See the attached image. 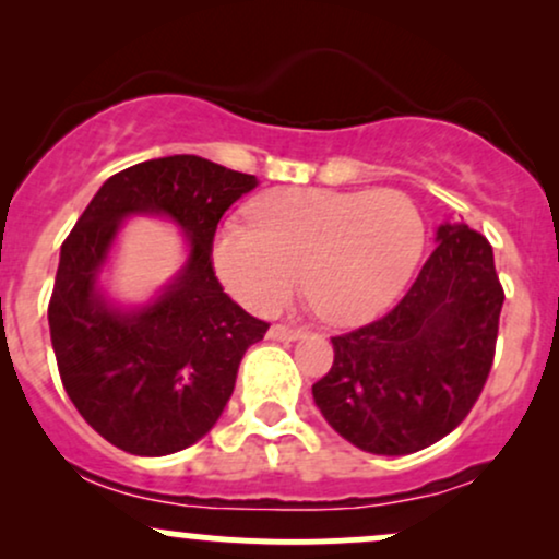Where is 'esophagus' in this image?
Masks as SVG:
<instances>
[{
    "instance_id": "obj_1",
    "label": "esophagus",
    "mask_w": 559,
    "mask_h": 559,
    "mask_svg": "<svg viewBox=\"0 0 559 559\" xmlns=\"http://www.w3.org/2000/svg\"><path fill=\"white\" fill-rule=\"evenodd\" d=\"M267 338H273V342H299V338H305V331L288 329V325H271Z\"/></svg>"
}]
</instances>
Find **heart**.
<instances>
[{
  "instance_id": "heart-1",
  "label": "heart",
  "mask_w": 559,
  "mask_h": 559,
  "mask_svg": "<svg viewBox=\"0 0 559 559\" xmlns=\"http://www.w3.org/2000/svg\"><path fill=\"white\" fill-rule=\"evenodd\" d=\"M423 247L426 223L404 191L278 189L249 207V226L223 223L213 265L252 312L278 310L301 278L320 316L355 325L394 305Z\"/></svg>"
}]
</instances>
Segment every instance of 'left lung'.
Returning a JSON list of instances; mask_svg holds the SVG:
<instances>
[{
  "label": "left lung",
  "instance_id": "left-lung-1",
  "mask_svg": "<svg viewBox=\"0 0 559 559\" xmlns=\"http://www.w3.org/2000/svg\"><path fill=\"white\" fill-rule=\"evenodd\" d=\"M504 292L491 243L444 221L400 305L333 336V365L312 386L329 426L370 454L418 452L465 420L489 378Z\"/></svg>",
  "mask_w": 559,
  "mask_h": 559
}]
</instances>
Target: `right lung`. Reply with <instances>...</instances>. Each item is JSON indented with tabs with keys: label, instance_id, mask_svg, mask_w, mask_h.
<instances>
[{
	"label": "right lung",
	"instance_id": "obj_1",
	"mask_svg": "<svg viewBox=\"0 0 559 559\" xmlns=\"http://www.w3.org/2000/svg\"><path fill=\"white\" fill-rule=\"evenodd\" d=\"M258 178L197 155L115 173L60 249L49 333L70 402L102 439L139 457L197 444L234 394L243 352L267 323L217 284L210 249L221 217ZM159 216L185 234L177 275L146 302L123 306L104 286L128 216Z\"/></svg>",
	"mask_w": 559,
	"mask_h": 559
}]
</instances>
